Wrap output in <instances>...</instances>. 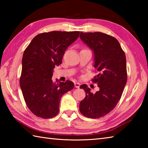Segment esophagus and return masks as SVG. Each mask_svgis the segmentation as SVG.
<instances>
[{
	"mask_svg": "<svg viewBox=\"0 0 148 148\" xmlns=\"http://www.w3.org/2000/svg\"><path fill=\"white\" fill-rule=\"evenodd\" d=\"M74 86H75V87H76V88H79L80 83H77V82L74 83Z\"/></svg>",
	"mask_w": 148,
	"mask_h": 148,
	"instance_id": "1",
	"label": "esophagus"
}]
</instances>
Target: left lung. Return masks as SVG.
I'll use <instances>...</instances> for the list:
<instances>
[{
	"mask_svg": "<svg viewBox=\"0 0 148 148\" xmlns=\"http://www.w3.org/2000/svg\"><path fill=\"white\" fill-rule=\"evenodd\" d=\"M80 38L94 53V67L99 74L92 79L99 87L95 93L82 84L86 97L79 103L81 114L89 118L108 114L120 100L127 81L126 56L115 37L102 32H81Z\"/></svg>",
	"mask_w": 148,
	"mask_h": 148,
	"instance_id": "obj_1",
	"label": "left lung"
}]
</instances>
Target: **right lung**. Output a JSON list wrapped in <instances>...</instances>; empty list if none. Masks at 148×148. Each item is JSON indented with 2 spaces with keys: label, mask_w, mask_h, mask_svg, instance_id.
Segmentation results:
<instances>
[{
  "label": "right lung",
  "mask_w": 148,
  "mask_h": 148,
  "mask_svg": "<svg viewBox=\"0 0 148 148\" xmlns=\"http://www.w3.org/2000/svg\"><path fill=\"white\" fill-rule=\"evenodd\" d=\"M79 36V31L41 33L25 50L20 84L27 107L37 117L56 116L62 96L74 88L71 81L53 82L51 77L53 69L62 64L65 50Z\"/></svg>",
  "instance_id": "1"
}]
</instances>
